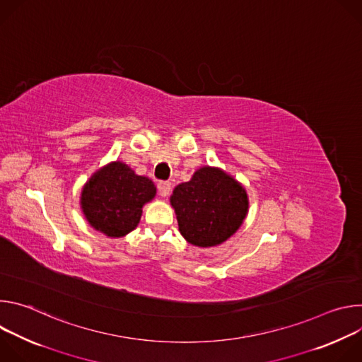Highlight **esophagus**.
Returning a JSON list of instances; mask_svg holds the SVG:
<instances>
[{
    "label": "esophagus",
    "mask_w": 362,
    "mask_h": 362,
    "mask_svg": "<svg viewBox=\"0 0 362 362\" xmlns=\"http://www.w3.org/2000/svg\"><path fill=\"white\" fill-rule=\"evenodd\" d=\"M158 189H159V194L162 197H168L170 190H172V183L170 182H159Z\"/></svg>",
    "instance_id": "obj_1"
}]
</instances>
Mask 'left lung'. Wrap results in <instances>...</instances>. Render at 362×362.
I'll return each instance as SVG.
<instances>
[{"instance_id": "obj_1", "label": "left lung", "mask_w": 362, "mask_h": 362, "mask_svg": "<svg viewBox=\"0 0 362 362\" xmlns=\"http://www.w3.org/2000/svg\"><path fill=\"white\" fill-rule=\"evenodd\" d=\"M170 204L179 232L190 245L212 247L242 226L249 211L245 186L221 168L202 166L173 189Z\"/></svg>"}]
</instances>
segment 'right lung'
Here are the masks:
<instances>
[{"label":"right lung","mask_w":362,"mask_h":362,"mask_svg":"<svg viewBox=\"0 0 362 362\" xmlns=\"http://www.w3.org/2000/svg\"><path fill=\"white\" fill-rule=\"evenodd\" d=\"M156 196V186L134 173L123 162L97 169L84 183L80 208L91 228L109 238H123L134 230L144 204Z\"/></svg>","instance_id":"right-lung-1"}]
</instances>
